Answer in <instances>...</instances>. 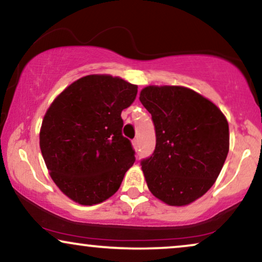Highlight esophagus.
Returning <instances> with one entry per match:
<instances>
[{
	"mask_svg": "<svg viewBox=\"0 0 262 262\" xmlns=\"http://www.w3.org/2000/svg\"><path fill=\"white\" fill-rule=\"evenodd\" d=\"M133 146H134V148L139 147V139L138 138H135L133 140Z\"/></svg>",
	"mask_w": 262,
	"mask_h": 262,
	"instance_id": "1",
	"label": "esophagus"
}]
</instances>
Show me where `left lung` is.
Here are the masks:
<instances>
[{
	"label": "left lung",
	"mask_w": 262,
	"mask_h": 262,
	"mask_svg": "<svg viewBox=\"0 0 262 262\" xmlns=\"http://www.w3.org/2000/svg\"><path fill=\"white\" fill-rule=\"evenodd\" d=\"M140 101L152 116L156 147L141 160L148 190L169 205L203 196L219 177L228 154L226 117L192 89L148 85Z\"/></svg>",
	"instance_id": "left-lung-1"
}]
</instances>
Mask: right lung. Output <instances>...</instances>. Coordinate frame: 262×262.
I'll return each mask as SVG.
<instances>
[{"label":"right lung","instance_id":"obj_1","mask_svg":"<svg viewBox=\"0 0 262 262\" xmlns=\"http://www.w3.org/2000/svg\"><path fill=\"white\" fill-rule=\"evenodd\" d=\"M138 85L108 75H89L69 85L46 112L39 147L62 193L82 205L116 193L135 162L122 135L121 112L133 104Z\"/></svg>","mask_w":262,"mask_h":262}]
</instances>
